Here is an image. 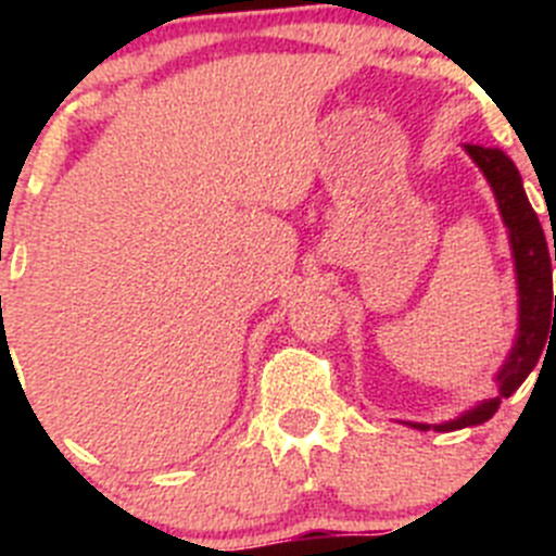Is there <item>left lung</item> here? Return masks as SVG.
<instances>
[{
  "label": "left lung",
  "instance_id": "8db88e82",
  "mask_svg": "<svg viewBox=\"0 0 556 556\" xmlns=\"http://www.w3.org/2000/svg\"><path fill=\"white\" fill-rule=\"evenodd\" d=\"M465 153L473 159V164L484 172L486 182L492 185L497 206H501L503 223L508 228L514 250V266H517V285H519V333L514 341V350L508 352L506 363L497 371V395L490 401H481L470 412L459 414L450 422L433 425V430H459L470 425H481L497 412L503 397L514 395L519 384L530 377L541 357L543 346L548 344V333L556 328V295L552 290V255L556 261V242L546 244L541 220L535 210L527 201L525 188H521L519 169L503 150L481 148V144H465ZM555 314H551V309ZM417 430H430V425L406 422Z\"/></svg>",
  "mask_w": 556,
  "mask_h": 556
}]
</instances>
